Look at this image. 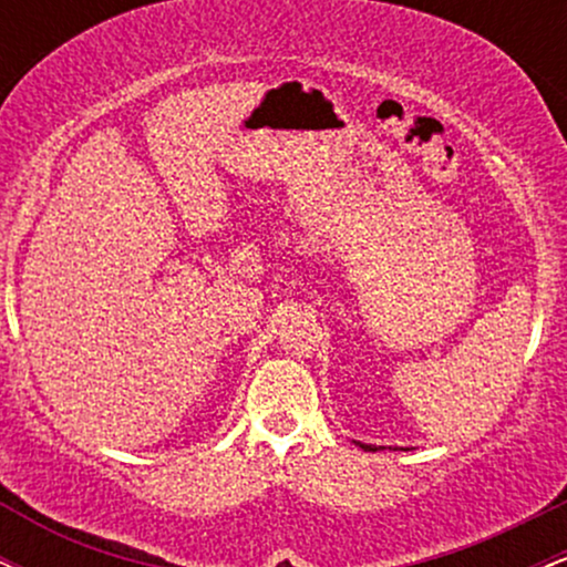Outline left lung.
<instances>
[{
	"label": "left lung",
	"instance_id": "left-lung-1",
	"mask_svg": "<svg viewBox=\"0 0 567 567\" xmlns=\"http://www.w3.org/2000/svg\"><path fill=\"white\" fill-rule=\"evenodd\" d=\"M357 445H360V447H365V451H375L373 445H362V442H357Z\"/></svg>",
	"mask_w": 567,
	"mask_h": 567
}]
</instances>
